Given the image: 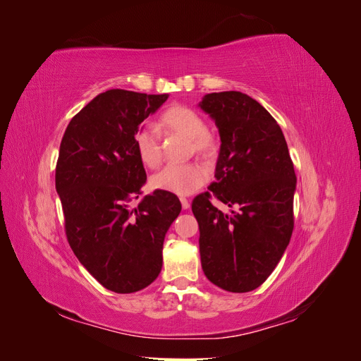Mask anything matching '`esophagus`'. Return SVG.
<instances>
[{
	"label": "esophagus",
	"mask_w": 361,
	"mask_h": 361,
	"mask_svg": "<svg viewBox=\"0 0 361 361\" xmlns=\"http://www.w3.org/2000/svg\"><path fill=\"white\" fill-rule=\"evenodd\" d=\"M180 203H182V207H183V209H188V207H190V200H188V199L180 197Z\"/></svg>",
	"instance_id": "obj_1"
}]
</instances>
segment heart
<instances>
[{
  "label": "heart",
  "mask_w": 361,
  "mask_h": 361,
  "mask_svg": "<svg viewBox=\"0 0 361 361\" xmlns=\"http://www.w3.org/2000/svg\"><path fill=\"white\" fill-rule=\"evenodd\" d=\"M161 125L170 133L179 134L191 141L192 149L200 155L211 157L215 154V138L207 133L204 118L190 106L174 105L162 113ZM135 150L147 167L159 166L162 152L158 130L152 125H143L134 137ZM207 179V170L200 164H170L159 170L152 178V187L178 195H188L194 192Z\"/></svg>",
  "instance_id": "obj_1"
}]
</instances>
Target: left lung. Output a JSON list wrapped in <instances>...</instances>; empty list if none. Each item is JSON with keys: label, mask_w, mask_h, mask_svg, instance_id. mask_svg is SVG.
Wrapping results in <instances>:
<instances>
[{"label": "left lung", "mask_w": 361, "mask_h": 361, "mask_svg": "<svg viewBox=\"0 0 361 361\" xmlns=\"http://www.w3.org/2000/svg\"><path fill=\"white\" fill-rule=\"evenodd\" d=\"M220 134L209 191L192 200L204 276L227 292L259 288L280 262L293 231V164L281 128L256 99L241 92L209 93L199 102Z\"/></svg>", "instance_id": "8db88e82"}]
</instances>
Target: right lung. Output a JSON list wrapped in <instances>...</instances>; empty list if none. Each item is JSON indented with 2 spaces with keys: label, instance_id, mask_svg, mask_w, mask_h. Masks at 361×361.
<instances>
[{
  "label": "right lung",
  "instance_id": "obj_1",
  "mask_svg": "<svg viewBox=\"0 0 361 361\" xmlns=\"http://www.w3.org/2000/svg\"><path fill=\"white\" fill-rule=\"evenodd\" d=\"M167 99L106 90L71 120L60 145L56 190L68 241L81 265L117 293L157 280L164 238L182 209L176 195L159 190L129 206L146 183L134 137Z\"/></svg>",
  "mask_w": 361,
  "mask_h": 361
}]
</instances>
